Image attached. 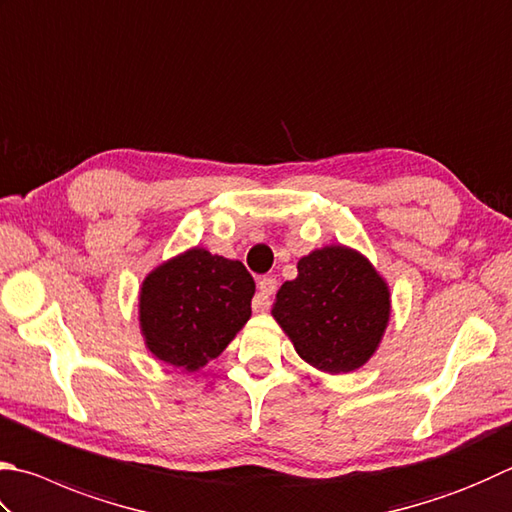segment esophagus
I'll list each match as a JSON object with an SVG mask.
<instances>
[{
	"label": "esophagus",
	"mask_w": 512,
	"mask_h": 512,
	"mask_svg": "<svg viewBox=\"0 0 512 512\" xmlns=\"http://www.w3.org/2000/svg\"><path fill=\"white\" fill-rule=\"evenodd\" d=\"M276 294V278L265 276L258 281V292L252 301L254 312H267L272 305V296Z\"/></svg>",
	"instance_id": "obj_1"
}]
</instances>
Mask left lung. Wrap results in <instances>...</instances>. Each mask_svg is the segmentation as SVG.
I'll return each instance as SVG.
<instances>
[{"instance_id": "left-lung-1", "label": "left lung", "mask_w": 512, "mask_h": 512, "mask_svg": "<svg viewBox=\"0 0 512 512\" xmlns=\"http://www.w3.org/2000/svg\"><path fill=\"white\" fill-rule=\"evenodd\" d=\"M298 356L316 370L352 372L370 359L390 318V292L370 260L330 245L298 260L272 310Z\"/></svg>"}]
</instances>
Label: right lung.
I'll use <instances>...</instances> for the list:
<instances>
[{
    "mask_svg": "<svg viewBox=\"0 0 512 512\" xmlns=\"http://www.w3.org/2000/svg\"><path fill=\"white\" fill-rule=\"evenodd\" d=\"M254 292V278L240 260L189 249L144 278V341L160 361L194 372L216 359L249 321Z\"/></svg>",
    "mask_w": 512,
    "mask_h": 512,
    "instance_id": "1",
    "label": "right lung"
}]
</instances>
